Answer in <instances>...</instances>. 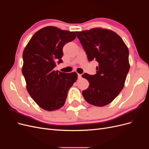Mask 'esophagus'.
<instances>
[{"label": "esophagus", "mask_w": 149, "mask_h": 149, "mask_svg": "<svg viewBox=\"0 0 149 149\" xmlns=\"http://www.w3.org/2000/svg\"><path fill=\"white\" fill-rule=\"evenodd\" d=\"M81 74H78V78L79 79H81Z\"/></svg>", "instance_id": "obj_1"}]
</instances>
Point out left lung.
<instances>
[{
    "instance_id": "8db88e82",
    "label": "left lung",
    "mask_w": 149,
    "mask_h": 149,
    "mask_svg": "<svg viewBox=\"0 0 149 149\" xmlns=\"http://www.w3.org/2000/svg\"><path fill=\"white\" fill-rule=\"evenodd\" d=\"M76 33L88 60L98 62L96 74L82 75L89 83L83 96L93 106L109 104L124 86L130 68L128 48L118 34L108 29L94 28Z\"/></svg>"
}]
</instances>
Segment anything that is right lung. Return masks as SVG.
Wrapping results in <instances>:
<instances>
[{"label":"right lung","instance_id":"right-lung-1","mask_svg":"<svg viewBox=\"0 0 149 149\" xmlns=\"http://www.w3.org/2000/svg\"><path fill=\"white\" fill-rule=\"evenodd\" d=\"M76 37L74 31L48 26L37 31L23 52L22 66L26 89L43 109L53 111L64 106L69 89L76 82V72L54 71L62 63L63 48Z\"/></svg>","mask_w":149,"mask_h":149}]
</instances>
